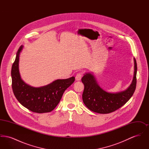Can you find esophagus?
I'll return each mask as SVG.
<instances>
[{"mask_svg":"<svg viewBox=\"0 0 149 149\" xmlns=\"http://www.w3.org/2000/svg\"><path fill=\"white\" fill-rule=\"evenodd\" d=\"M81 77H82V74H81V72L78 73V74H77L76 77H75L76 80H77V81H79V80H80V79H81Z\"/></svg>","mask_w":149,"mask_h":149,"instance_id":"1","label":"esophagus"}]
</instances>
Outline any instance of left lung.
Wrapping results in <instances>:
<instances>
[{"label":"left lung","mask_w":149,"mask_h":149,"mask_svg":"<svg viewBox=\"0 0 149 149\" xmlns=\"http://www.w3.org/2000/svg\"><path fill=\"white\" fill-rule=\"evenodd\" d=\"M134 75L132 83L124 91L116 93H108L97 84L94 75L86 73L81 79L84 85L82 95L84 103L93 112L100 114L113 112L125 105L131 98L136 86L137 63L134 58Z\"/></svg>","instance_id":"left-lung-1"}]
</instances>
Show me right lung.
I'll return each instance as SVG.
<instances>
[{
    "label": "right lung",
    "instance_id": "right-lung-1",
    "mask_svg": "<svg viewBox=\"0 0 149 149\" xmlns=\"http://www.w3.org/2000/svg\"><path fill=\"white\" fill-rule=\"evenodd\" d=\"M21 46L18 50L11 70L12 89L15 98L29 111L42 113L51 112L60 102L65 91L74 82L75 77L57 79L48 85L35 88L22 80L18 63Z\"/></svg>",
    "mask_w": 149,
    "mask_h": 149
}]
</instances>
